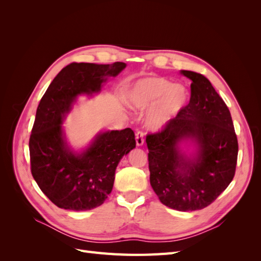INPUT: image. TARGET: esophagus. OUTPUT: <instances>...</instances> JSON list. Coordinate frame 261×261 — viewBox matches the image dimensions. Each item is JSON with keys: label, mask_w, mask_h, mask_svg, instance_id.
<instances>
[{"label": "esophagus", "mask_w": 261, "mask_h": 261, "mask_svg": "<svg viewBox=\"0 0 261 261\" xmlns=\"http://www.w3.org/2000/svg\"><path fill=\"white\" fill-rule=\"evenodd\" d=\"M136 145L138 147L144 145V133L140 132V130L136 133Z\"/></svg>", "instance_id": "obj_1"}]
</instances>
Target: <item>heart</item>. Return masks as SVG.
I'll list each match as a JSON object with an SVG mask.
<instances>
[{
    "label": "heart",
    "instance_id": "b5f03b06",
    "mask_svg": "<svg viewBox=\"0 0 261 261\" xmlns=\"http://www.w3.org/2000/svg\"><path fill=\"white\" fill-rule=\"evenodd\" d=\"M189 92L183 84H173L163 77L141 78L132 85L127 92V103L135 111L150 110L147 127L160 130L167 127L184 111Z\"/></svg>",
    "mask_w": 261,
    "mask_h": 261
}]
</instances>
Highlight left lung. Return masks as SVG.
<instances>
[{
    "mask_svg": "<svg viewBox=\"0 0 261 261\" xmlns=\"http://www.w3.org/2000/svg\"><path fill=\"white\" fill-rule=\"evenodd\" d=\"M192 81L191 100L178 118L148 135L150 184L165 206L178 211L206 208L232 181L239 144L231 113L201 74ZM192 146L185 150L184 146Z\"/></svg>",
    "mask_w": 261,
    "mask_h": 261,
    "instance_id": "left-lung-1",
    "label": "left lung"
}]
</instances>
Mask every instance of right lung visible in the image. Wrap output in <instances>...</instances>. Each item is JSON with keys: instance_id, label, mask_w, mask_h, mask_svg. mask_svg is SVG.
Here are the masks:
<instances>
[{"instance_id": "add662e5", "label": "right lung", "mask_w": 261, "mask_h": 261, "mask_svg": "<svg viewBox=\"0 0 261 261\" xmlns=\"http://www.w3.org/2000/svg\"><path fill=\"white\" fill-rule=\"evenodd\" d=\"M125 67L123 62L70 63L40 100L29 139L31 174L59 208L85 211L101 206L112 192L117 164L136 147L135 134L125 128L100 132L77 151L68 145L63 127L78 97L99 93Z\"/></svg>"}]
</instances>
